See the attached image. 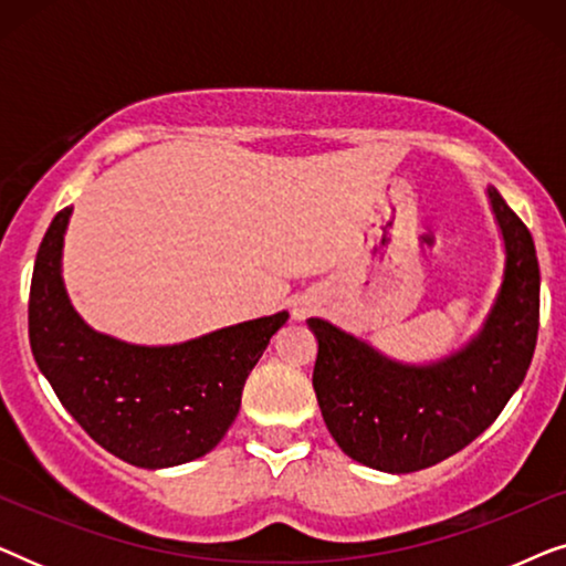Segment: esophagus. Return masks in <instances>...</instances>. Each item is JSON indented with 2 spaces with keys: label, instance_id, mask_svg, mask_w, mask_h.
I'll return each instance as SVG.
<instances>
[{
  "label": "esophagus",
  "instance_id": "34e87169",
  "mask_svg": "<svg viewBox=\"0 0 566 566\" xmlns=\"http://www.w3.org/2000/svg\"><path fill=\"white\" fill-rule=\"evenodd\" d=\"M314 312V306L308 304V301H298L296 306H293V314H296V319H304V316H308Z\"/></svg>",
  "mask_w": 566,
  "mask_h": 566
}]
</instances>
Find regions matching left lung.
Returning <instances> with one entry per match:
<instances>
[{
  "instance_id": "obj_1",
  "label": "left lung",
  "mask_w": 566,
  "mask_h": 566,
  "mask_svg": "<svg viewBox=\"0 0 566 566\" xmlns=\"http://www.w3.org/2000/svg\"><path fill=\"white\" fill-rule=\"evenodd\" d=\"M507 268L482 335L424 368L399 366L324 319L314 391L337 446L370 469L407 474L459 453L482 436L528 374L538 337L541 273L533 237L494 188Z\"/></svg>"
}]
</instances>
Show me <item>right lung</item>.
Returning <instances> with one entry per match:
<instances>
[{
  "mask_svg": "<svg viewBox=\"0 0 566 566\" xmlns=\"http://www.w3.org/2000/svg\"><path fill=\"white\" fill-rule=\"evenodd\" d=\"M72 208L53 216L30 281L28 335L38 368L87 436L118 459L165 469L219 446L247 376L289 314H273L172 347L97 335L69 304L59 273Z\"/></svg>",
  "mask_w": 566,
  "mask_h": 566,
  "instance_id": "add662e5",
  "label": "right lung"
}]
</instances>
